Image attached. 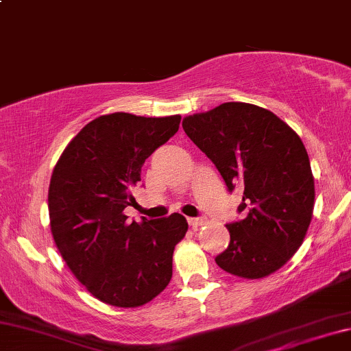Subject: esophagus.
I'll list each match as a JSON object with an SVG mask.
<instances>
[{
  "label": "esophagus",
  "instance_id": "obj_1",
  "mask_svg": "<svg viewBox=\"0 0 351 351\" xmlns=\"http://www.w3.org/2000/svg\"><path fill=\"white\" fill-rule=\"evenodd\" d=\"M189 221V224H190V228H198V226H202V224H205L206 223V219L205 218H189L187 219Z\"/></svg>",
  "mask_w": 351,
  "mask_h": 351
}]
</instances>
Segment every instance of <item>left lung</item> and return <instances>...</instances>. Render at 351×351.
Returning <instances> with one entry per match:
<instances>
[{
    "label": "left lung",
    "mask_w": 351,
    "mask_h": 351,
    "mask_svg": "<svg viewBox=\"0 0 351 351\" xmlns=\"http://www.w3.org/2000/svg\"><path fill=\"white\" fill-rule=\"evenodd\" d=\"M184 132L215 164L229 192L242 189V219L226 224L216 263L241 278H263L295 255L314 210V177L301 138L274 112L226 102L185 117Z\"/></svg>",
    "instance_id": "1"
}]
</instances>
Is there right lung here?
Here are the masks:
<instances>
[{
    "mask_svg": "<svg viewBox=\"0 0 351 351\" xmlns=\"http://www.w3.org/2000/svg\"><path fill=\"white\" fill-rule=\"evenodd\" d=\"M180 115L97 117L60 156L49 187L50 226L63 261L99 301L117 308L149 302L172 278V254L187 219L127 221L146 159L174 136Z\"/></svg>",
    "mask_w": 351,
    "mask_h": 351,
    "instance_id": "right-lung-1",
    "label": "right lung"
}]
</instances>
